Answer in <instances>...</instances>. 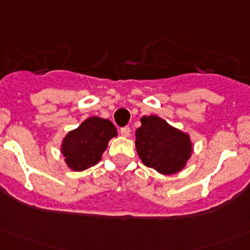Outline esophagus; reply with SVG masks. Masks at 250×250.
<instances>
[{"label":"esophagus","instance_id":"1","mask_svg":"<svg viewBox=\"0 0 250 250\" xmlns=\"http://www.w3.org/2000/svg\"><path fill=\"white\" fill-rule=\"evenodd\" d=\"M130 132H131V130H130V127H127V126L121 127V129H120L121 136H124V137H129L130 136Z\"/></svg>","mask_w":250,"mask_h":250}]
</instances>
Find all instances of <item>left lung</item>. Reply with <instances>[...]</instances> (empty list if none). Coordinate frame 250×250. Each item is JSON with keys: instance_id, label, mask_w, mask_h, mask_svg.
I'll use <instances>...</instances> for the list:
<instances>
[{"instance_id": "obj_1", "label": "left lung", "mask_w": 250, "mask_h": 250, "mask_svg": "<svg viewBox=\"0 0 250 250\" xmlns=\"http://www.w3.org/2000/svg\"><path fill=\"white\" fill-rule=\"evenodd\" d=\"M136 151L142 163L161 174L180 172L189 161L192 144L189 135L156 115L142 116L136 130Z\"/></svg>"}]
</instances>
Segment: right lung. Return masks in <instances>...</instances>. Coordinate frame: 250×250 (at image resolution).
Listing matches in <instances>:
<instances>
[{"instance_id": "add662e5", "label": "right lung", "mask_w": 250, "mask_h": 250, "mask_svg": "<svg viewBox=\"0 0 250 250\" xmlns=\"http://www.w3.org/2000/svg\"><path fill=\"white\" fill-rule=\"evenodd\" d=\"M118 135L115 126L108 119L88 118L77 129L68 132L62 140L61 152L68 168L82 172L96 166L108 147L109 140Z\"/></svg>"}]
</instances>
